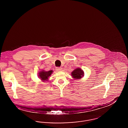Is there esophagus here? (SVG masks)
Wrapping results in <instances>:
<instances>
[{
	"label": "esophagus",
	"instance_id": "esophagus-1",
	"mask_svg": "<svg viewBox=\"0 0 128 128\" xmlns=\"http://www.w3.org/2000/svg\"><path fill=\"white\" fill-rule=\"evenodd\" d=\"M56 70L57 71H58V72H60V71H61L62 70V68H56Z\"/></svg>",
	"mask_w": 128,
	"mask_h": 128
}]
</instances>
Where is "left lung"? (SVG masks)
I'll list each match as a JSON object with an SVG mask.
<instances>
[{
  "label": "left lung",
  "mask_w": 128,
  "mask_h": 128,
  "mask_svg": "<svg viewBox=\"0 0 128 128\" xmlns=\"http://www.w3.org/2000/svg\"><path fill=\"white\" fill-rule=\"evenodd\" d=\"M84 72L80 68H75L71 73L74 80L81 79L84 76Z\"/></svg>",
  "instance_id": "8db88e82"
}]
</instances>
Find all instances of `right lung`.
I'll return each mask as SVG.
<instances>
[{
    "label": "right lung",
    "mask_w": 128,
    "mask_h": 128,
    "mask_svg": "<svg viewBox=\"0 0 128 128\" xmlns=\"http://www.w3.org/2000/svg\"><path fill=\"white\" fill-rule=\"evenodd\" d=\"M53 72V71L52 70H50L49 71L42 70L38 73V77L42 82H46L48 80L49 78H50V76L51 75V74Z\"/></svg>",
    "instance_id": "add662e5"
}]
</instances>
